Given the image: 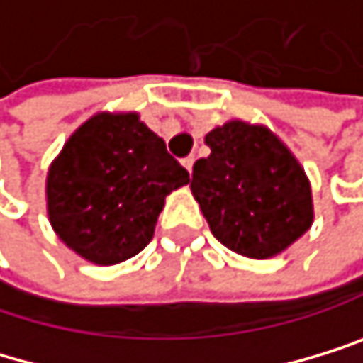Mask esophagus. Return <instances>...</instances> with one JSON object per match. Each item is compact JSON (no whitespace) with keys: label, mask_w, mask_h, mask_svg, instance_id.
Instances as JSON below:
<instances>
[{"label":"esophagus","mask_w":363,"mask_h":363,"mask_svg":"<svg viewBox=\"0 0 363 363\" xmlns=\"http://www.w3.org/2000/svg\"><path fill=\"white\" fill-rule=\"evenodd\" d=\"M194 160H196V158H194V156H187L185 160H183V167H185V169L191 174V167H194Z\"/></svg>","instance_id":"34e87169"}]
</instances>
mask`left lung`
I'll list each match as a JSON object with an SVG mask.
<instances>
[{
    "instance_id": "left-lung-1",
    "label": "left lung",
    "mask_w": 363,
    "mask_h": 363,
    "mask_svg": "<svg viewBox=\"0 0 363 363\" xmlns=\"http://www.w3.org/2000/svg\"><path fill=\"white\" fill-rule=\"evenodd\" d=\"M205 145L212 151L194 162L189 187L223 245L247 259H272L310 230L313 187L274 131L228 120Z\"/></svg>"
}]
</instances>
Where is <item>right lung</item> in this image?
Listing matches in <instances>:
<instances>
[{"label":"right lung","mask_w":363,"mask_h":363,"mask_svg":"<svg viewBox=\"0 0 363 363\" xmlns=\"http://www.w3.org/2000/svg\"><path fill=\"white\" fill-rule=\"evenodd\" d=\"M187 183V169L135 111H100L50 162L46 212L77 257L116 265L147 247L164 199Z\"/></svg>","instance_id":"1"}]
</instances>
